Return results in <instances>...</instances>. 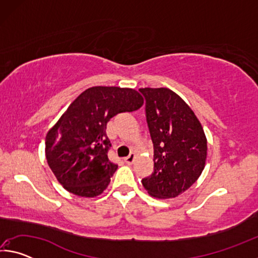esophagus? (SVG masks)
<instances>
[{
    "mask_svg": "<svg viewBox=\"0 0 258 258\" xmlns=\"http://www.w3.org/2000/svg\"><path fill=\"white\" fill-rule=\"evenodd\" d=\"M134 159H135V154H133V152H131V154H130L127 157H126V158H125L124 160H125L126 164L131 165V164L134 163Z\"/></svg>",
    "mask_w": 258,
    "mask_h": 258,
    "instance_id": "1",
    "label": "esophagus"
}]
</instances>
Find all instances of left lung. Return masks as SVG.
Here are the masks:
<instances>
[{
    "instance_id": "left-lung-1",
    "label": "left lung",
    "mask_w": 258,
    "mask_h": 258,
    "mask_svg": "<svg viewBox=\"0 0 258 258\" xmlns=\"http://www.w3.org/2000/svg\"><path fill=\"white\" fill-rule=\"evenodd\" d=\"M154 143V172L142 180L151 197L175 198L204 171L207 139L197 116L180 95L166 87L140 89Z\"/></svg>"
}]
</instances>
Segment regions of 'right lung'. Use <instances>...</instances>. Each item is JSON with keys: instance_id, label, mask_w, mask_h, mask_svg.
I'll return each mask as SVG.
<instances>
[{"instance_id": "right-lung-1", "label": "right lung", "mask_w": 258, "mask_h": 258, "mask_svg": "<svg viewBox=\"0 0 258 258\" xmlns=\"http://www.w3.org/2000/svg\"><path fill=\"white\" fill-rule=\"evenodd\" d=\"M142 104L138 91L117 86L90 87L74 100L45 139L47 164L64 189L86 198L106 190L118 167L108 158L107 123Z\"/></svg>"}]
</instances>
